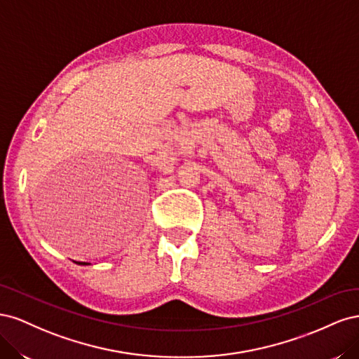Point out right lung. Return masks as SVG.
<instances>
[{
	"label": "right lung",
	"instance_id": "obj_1",
	"mask_svg": "<svg viewBox=\"0 0 359 359\" xmlns=\"http://www.w3.org/2000/svg\"><path fill=\"white\" fill-rule=\"evenodd\" d=\"M76 264H78V262H76ZM78 265H90V264L88 262H79Z\"/></svg>",
	"mask_w": 359,
	"mask_h": 359
}]
</instances>
